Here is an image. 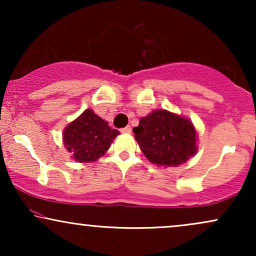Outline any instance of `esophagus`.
<instances>
[{
    "label": "esophagus",
    "mask_w": 256,
    "mask_h": 256,
    "mask_svg": "<svg viewBox=\"0 0 256 256\" xmlns=\"http://www.w3.org/2000/svg\"><path fill=\"white\" fill-rule=\"evenodd\" d=\"M122 132V134H131V131H132V128H130V126H126V128H122V130H120Z\"/></svg>",
    "instance_id": "obj_1"
}]
</instances>
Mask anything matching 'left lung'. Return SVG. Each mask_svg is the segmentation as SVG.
I'll return each mask as SVG.
<instances>
[{
    "label": "left lung",
    "mask_w": 256,
    "mask_h": 256,
    "mask_svg": "<svg viewBox=\"0 0 256 256\" xmlns=\"http://www.w3.org/2000/svg\"><path fill=\"white\" fill-rule=\"evenodd\" d=\"M134 134L146 158L158 166H178L198 152L192 122L166 110L140 118Z\"/></svg>",
    "instance_id": "obj_1"
}]
</instances>
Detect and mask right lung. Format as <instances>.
<instances>
[{"label":"right lung","instance_id":"right-lung-1","mask_svg":"<svg viewBox=\"0 0 256 256\" xmlns=\"http://www.w3.org/2000/svg\"><path fill=\"white\" fill-rule=\"evenodd\" d=\"M118 134L92 110H86L64 128V144L76 161L94 162L104 155Z\"/></svg>","mask_w":256,"mask_h":256}]
</instances>
